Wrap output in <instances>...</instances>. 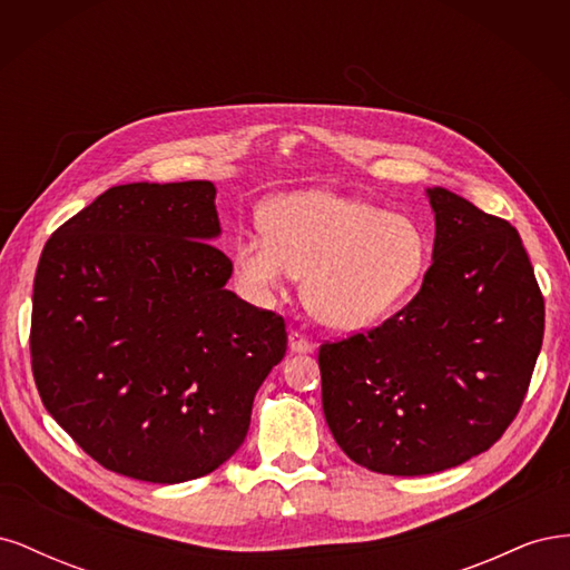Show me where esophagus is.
<instances>
[{
  "mask_svg": "<svg viewBox=\"0 0 570 570\" xmlns=\"http://www.w3.org/2000/svg\"><path fill=\"white\" fill-rule=\"evenodd\" d=\"M287 340H289V350L295 352V354H308L314 350V344H312V340H308L306 335H302L299 331H289V335H287Z\"/></svg>",
  "mask_w": 570,
  "mask_h": 570,
  "instance_id": "obj_1",
  "label": "esophagus"
}]
</instances>
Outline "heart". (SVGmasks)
<instances>
[{
  "instance_id": "b5f03b06",
  "label": "heart",
  "mask_w": 570,
  "mask_h": 570,
  "mask_svg": "<svg viewBox=\"0 0 570 570\" xmlns=\"http://www.w3.org/2000/svg\"><path fill=\"white\" fill-rule=\"evenodd\" d=\"M264 230L237 237L239 281L266 295L302 275L308 314L335 331L387 318L428 268V237L416 220L331 189L271 202Z\"/></svg>"
}]
</instances>
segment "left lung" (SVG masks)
Returning a JSON list of instances; mask_svg holds the SVG:
<instances>
[{"label": "left lung", "instance_id": "1", "mask_svg": "<svg viewBox=\"0 0 570 570\" xmlns=\"http://www.w3.org/2000/svg\"><path fill=\"white\" fill-rule=\"evenodd\" d=\"M433 264L383 325L318 350L340 450L385 475H428L488 452L521 411L544 297L521 235L450 189H428Z\"/></svg>", "mask_w": 570, "mask_h": 570}]
</instances>
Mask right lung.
Listing matches in <instances>:
<instances>
[{
  "instance_id": "obj_1",
  "label": "right lung",
  "mask_w": 570,
  "mask_h": 570,
  "mask_svg": "<svg viewBox=\"0 0 570 570\" xmlns=\"http://www.w3.org/2000/svg\"><path fill=\"white\" fill-rule=\"evenodd\" d=\"M214 199L209 180L116 185L42 249L32 377L51 419L114 473L174 485L216 471L285 356L283 316L226 289Z\"/></svg>"
}]
</instances>
